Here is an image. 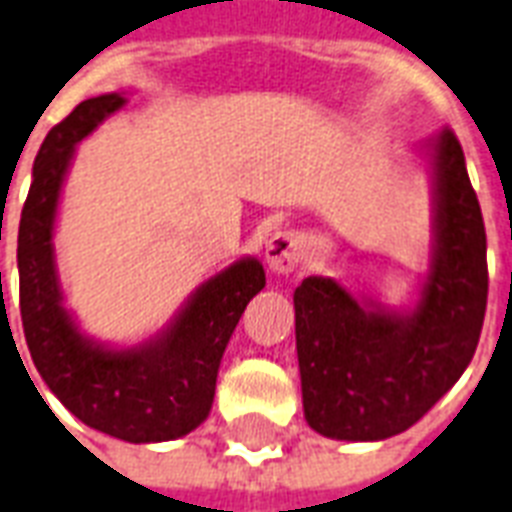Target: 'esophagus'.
I'll list each match as a JSON object with an SVG mask.
<instances>
[{"mask_svg": "<svg viewBox=\"0 0 512 512\" xmlns=\"http://www.w3.org/2000/svg\"><path fill=\"white\" fill-rule=\"evenodd\" d=\"M306 255V241L300 233L279 230L265 241V263L273 273H292Z\"/></svg>", "mask_w": 512, "mask_h": 512, "instance_id": "obj_1", "label": "esophagus"}]
</instances>
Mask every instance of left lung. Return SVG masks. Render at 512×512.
Returning a JSON list of instances; mask_svg holds the SVG:
<instances>
[{
  "mask_svg": "<svg viewBox=\"0 0 512 512\" xmlns=\"http://www.w3.org/2000/svg\"><path fill=\"white\" fill-rule=\"evenodd\" d=\"M419 158L432 239L411 298H354L330 276H308L292 295L303 413L325 438L373 443L413 427L459 381L481 338L486 228L462 144L446 128L419 144Z\"/></svg>",
  "mask_w": 512,
  "mask_h": 512,
  "instance_id": "obj_1",
  "label": "left lung"
}]
</instances>
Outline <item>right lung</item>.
<instances>
[{"mask_svg": "<svg viewBox=\"0 0 512 512\" xmlns=\"http://www.w3.org/2000/svg\"><path fill=\"white\" fill-rule=\"evenodd\" d=\"M126 104L123 93L85 99L39 147L18 228L21 319L34 368L77 419L117 440L163 443L185 438L212 411L225 346L265 271L252 255L233 260L139 343L99 341L80 327L58 276V206L77 144Z\"/></svg>", "mask_w": 512, "mask_h": 512, "instance_id": "right-lung-1", "label": "right lung"}]
</instances>
